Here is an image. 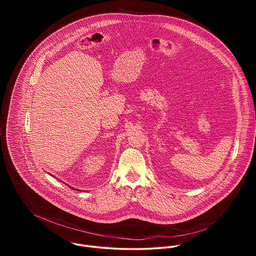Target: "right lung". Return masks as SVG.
Masks as SVG:
<instances>
[{"label":"right lung","instance_id":"right-lung-1","mask_svg":"<svg viewBox=\"0 0 256 256\" xmlns=\"http://www.w3.org/2000/svg\"><path fill=\"white\" fill-rule=\"evenodd\" d=\"M74 190H75V188H74Z\"/></svg>","mask_w":256,"mask_h":256}]
</instances>
